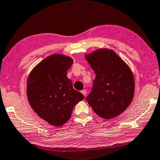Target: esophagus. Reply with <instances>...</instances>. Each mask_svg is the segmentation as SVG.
<instances>
[{
  "label": "esophagus",
  "instance_id": "obj_1",
  "mask_svg": "<svg viewBox=\"0 0 160 160\" xmlns=\"http://www.w3.org/2000/svg\"><path fill=\"white\" fill-rule=\"evenodd\" d=\"M81 93L82 94L84 95V96H86V94H87V91L86 90V89H83V90H82L81 91Z\"/></svg>",
  "mask_w": 160,
  "mask_h": 160
}]
</instances>
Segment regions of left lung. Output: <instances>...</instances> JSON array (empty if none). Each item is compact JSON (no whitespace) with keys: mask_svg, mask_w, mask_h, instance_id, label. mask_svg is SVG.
Wrapping results in <instances>:
<instances>
[{"mask_svg":"<svg viewBox=\"0 0 160 160\" xmlns=\"http://www.w3.org/2000/svg\"><path fill=\"white\" fill-rule=\"evenodd\" d=\"M86 59L96 74L86 101L98 116L110 120L129 106L134 94L132 72L113 50L100 48Z\"/></svg>","mask_w":160,"mask_h":160,"instance_id":"left-lung-1","label":"left lung"}]
</instances>
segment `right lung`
Masks as SVG:
<instances>
[{
	"mask_svg": "<svg viewBox=\"0 0 160 160\" xmlns=\"http://www.w3.org/2000/svg\"><path fill=\"white\" fill-rule=\"evenodd\" d=\"M73 62L69 57L52 54L38 63L28 78L26 94L30 106L40 118L54 126L65 124L74 106L84 99L66 76Z\"/></svg>",
	"mask_w": 160,
	"mask_h": 160,
	"instance_id": "1",
	"label": "right lung"
}]
</instances>
